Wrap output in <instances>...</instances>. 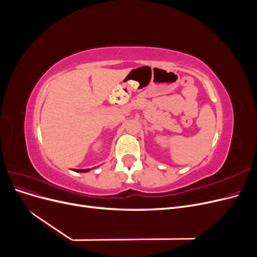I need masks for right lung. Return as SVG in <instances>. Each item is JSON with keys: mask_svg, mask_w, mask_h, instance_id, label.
<instances>
[{"mask_svg": "<svg viewBox=\"0 0 257 257\" xmlns=\"http://www.w3.org/2000/svg\"><path fill=\"white\" fill-rule=\"evenodd\" d=\"M94 168H96V167H94ZM74 172H77V173H88V172H90V168H87V169H73Z\"/></svg>", "mask_w": 257, "mask_h": 257, "instance_id": "add662e5", "label": "right lung"}]
</instances>
